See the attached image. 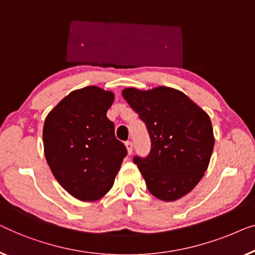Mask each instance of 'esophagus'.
Returning a JSON list of instances; mask_svg holds the SVG:
<instances>
[{"label": "esophagus", "mask_w": 255, "mask_h": 255, "mask_svg": "<svg viewBox=\"0 0 255 255\" xmlns=\"http://www.w3.org/2000/svg\"><path fill=\"white\" fill-rule=\"evenodd\" d=\"M125 145H126L127 148V151H128V155H131L132 153V142L131 141H126V143H125Z\"/></svg>", "instance_id": "obj_1"}]
</instances>
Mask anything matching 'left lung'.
Here are the masks:
<instances>
[{"label":"left lung","instance_id":"obj_1","mask_svg":"<svg viewBox=\"0 0 255 255\" xmlns=\"http://www.w3.org/2000/svg\"><path fill=\"white\" fill-rule=\"evenodd\" d=\"M124 98L148 129L151 149L134 157L149 192L175 201L202 179L214 149L210 118L185 93L167 87L148 91L128 88Z\"/></svg>","mask_w":255,"mask_h":255}]
</instances>
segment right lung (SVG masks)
Here are the masks:
<instances>
[{"label": "right lung", "mask_w": 255, "mask_h": 255, "mask_svg": "<svg viewBox=\"0 0 255 255\" xmlns=\"http://www.w3.org/2000/svg\"><path fill=\"white\" fill-rule=\"evenodd\" d=\"M114 95L98 87L75 90L45 120V157L59 184L81 201H96L112 188L127 149L106 113Z\"/></svg>", "instance_id": "right-lung-1"}]
</instances>
